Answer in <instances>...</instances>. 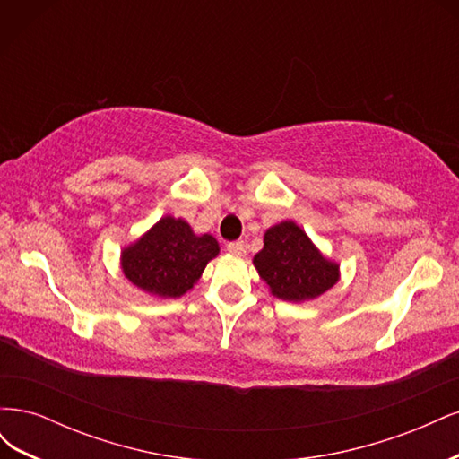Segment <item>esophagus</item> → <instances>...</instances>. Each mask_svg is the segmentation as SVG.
<instances>
[{"label":"esophagus","instance_id":"obj_1","mask_svg":"<svg viewBox=\"0 0 459 459\" xmlns=\"http://www.w3.org/2000/svg\"><path fill=\"white\" fill-rule=\"evenodd\" d=\"M228 251L233 255L243 256L247 253V245H245V241H231V243H228Z\"/></svg>","mask_w":459,"mask_h":459}]
</instances>
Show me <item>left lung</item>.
<instances>
[{
  "label": "left lung",
  "mask_w": 459,
  "mask_h": 459,
  "mask_svg": "<svg viewBox=\"0 0 459 459\" xmlns=\"http://www.w3.org/2000/svg\"><path fill=\"white\" fill-rule=\"evenodd\" d=\"M255 266L272 295L289 302L316 299L339 280L337 264L319 255L295 221H281L266 231Z\"/></svg>",
  "instance_id": "obj_1"
}]
</instances>
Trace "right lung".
I'll list each match as a JSON object with an SVG mask.
<instances>
[{"mask_svg":"<svg viewBox=\"0 0 459 459\" xmlns=\"http://www.w3.org/2000/svg\"><path fill=\"white\" fill-rule=\"evenodd\" d=\"M218 251L212 235L197 238L187 221L166 216L122 253V270L147 293L176 299L195 285Z\"/></svg>","mask_w":459,"mask_h":459,"instance_id":"1","label":"right lung"}]
</instances>
